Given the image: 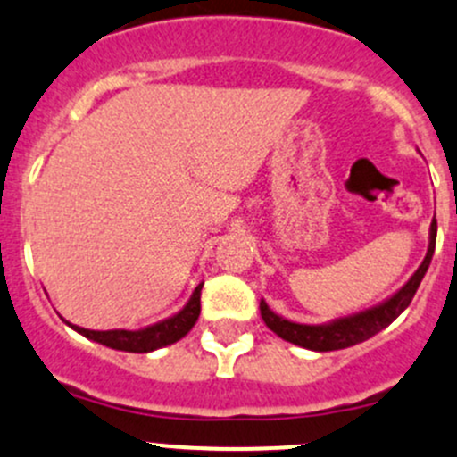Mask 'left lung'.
Listing matches in <instances>:
<instances>
[{"label": "left lung", "mask_w": 457, "mask_h": 457, "mask_svg": "<svg viewBox=\"0 0 457 457\" xmlns=\"http://www.w3.org/2000/svg\"><path fill=\"white\" fill-rule=\"evenodd\" d=\"M436 234L437 223L436 219H433L431 228H428V250L425 261L420 262V267L413 271L411 278H409L394 296L378 303V305L370 307V310L336 318V320L322 322V325H303V322H294L278 316L276 312H271L270 307H267L265 301H261L262 320H265V325L270 327L276 336H280V338L287 340V343L298 345V347L312 349V352H334V349H345L353 347V345L358 343H365L371 336H376L378 331L389 327L395 318L407 310L411 298L416 296L418 287H420L422 278H425L428 270V262H431L433 258V250H436Z\"/></svg>", "instance_id": "left-lung-1"}]
</instances>
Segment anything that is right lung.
Instances as JSON below:
<instances>
[{"instance_id":"add662e5","label":"right lung","mask_w":457,"mask_h":457,"mask_svg":"<svg viewBox=\"0 0 457 457\" xmlns=\"http://www.w3.org/2000/svg\"><path fill=\"white\" fill-rule=\"evenodd\" d=\"M201 289L203 283H199L192 292L190 301L183 305V310H179L177 314L165 318V320L154 322V325H147L143 329H108V331H95V329H84V327H77L72 322L71 325L77 334L86 336V338L95 340V343L105 345L110 349H119V352H130V353H147L154 352V349L168 347V345L181 340L187 331L195 327V322L199 320L201 314Z\"/></svg>"}]
</instances>
